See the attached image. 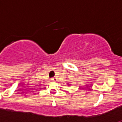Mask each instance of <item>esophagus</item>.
Segmentation results:
<instances>
[{
	"label": "esophagus",
	"instance_id": "34e87169",
	"mask_svg": "<svg viewBox=\"0 0 122 122\" xmlns=\"http://www.w3.org/2000/svg\"><path fill=\"white\" fill-rule=\"evenodd\" d=\"M51 81H56V77H53V78L51 79Z\"/></svg>",
	"mask_w": 122,
	"mask_h": 122
}]
</instances>
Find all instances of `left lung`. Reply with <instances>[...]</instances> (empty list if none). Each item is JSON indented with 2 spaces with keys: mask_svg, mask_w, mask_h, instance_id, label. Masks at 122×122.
<instances>
[{
  "mask_svg": "<svg viewBox=\"0 0 122 122\" xmlns=\"http://www.w3.org/2000/svg\"><path fill=\"white\" fill-rule=\"evenodd\" d=\"M71 84H68V86H70Z\"/></svg>",
  "mask_w": 122,
  "mask_h": 122,
  "instance_id": "8db88e82",
  "label": "left lung"
}]
</instances>
